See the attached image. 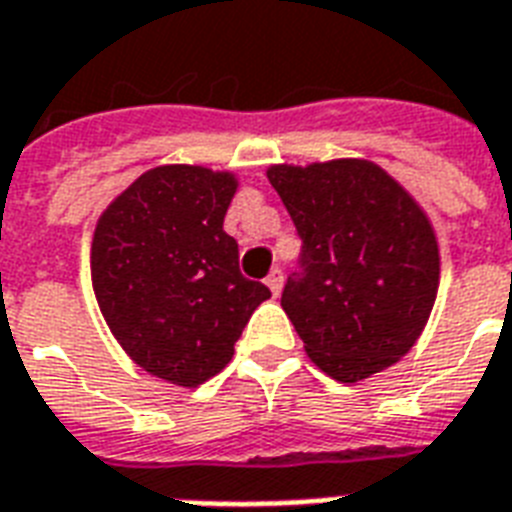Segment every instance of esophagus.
<instances>
[{
  "label": "esophagus",
  "mask_w": 512,
  "mask_h": 512,
  "mask_svg": "<svg viewBox=\"0 0 512 512\" xmlns=\"http://www.w3.org/2000/svg\"><path fill=\"white\" fill-rule=\"evenodd\" d=\"M265 284H268V289H271L273 295H279L281 287H284V276H281L279 268H276V271L268 273V279H265Z\"/></svg>",
  "instance_id": "34e87169"
}]
</instances>
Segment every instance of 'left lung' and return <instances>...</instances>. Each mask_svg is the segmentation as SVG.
Listing matches in <instances>:
<instances>
[{
  "label": "left lung",
  "instance_id": "left-lung-1",
  "mask_svg": "<svg viewBox=\"0 0 512 512\" xmlns=\"http://www.w3.org/2000/svg\"><path fill=\"white\" fill-rule=\"evenodd\" d=\"M303 239L281 308L313 364L353 385L420 340L441 281L436 228L380 164L358 156L265 170Z\"/></svg>",
  "mask_w": 512,
  "mask_h": 512
}]
</instances>
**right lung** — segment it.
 Masks as SVG:
<instances>
[{
  "label": "right lung",
  "mask_w": 512,
  "mask_h": 512,
  "mask_svg": "<svg viewBox=\"0 0 512 512\" xmlns=\"http://www.w3.org/2000/svg\"><path fill=\"white\" fill-rule=\"evenodd\" d=\"M239 177L159 164L100 212L90 247L95 300L122 350L159 380L196 388L233 358L257 305L271 297L239 273L223 231Z\"/></svg>",
  "instance_id": "obj_1"
}]
</instances>
